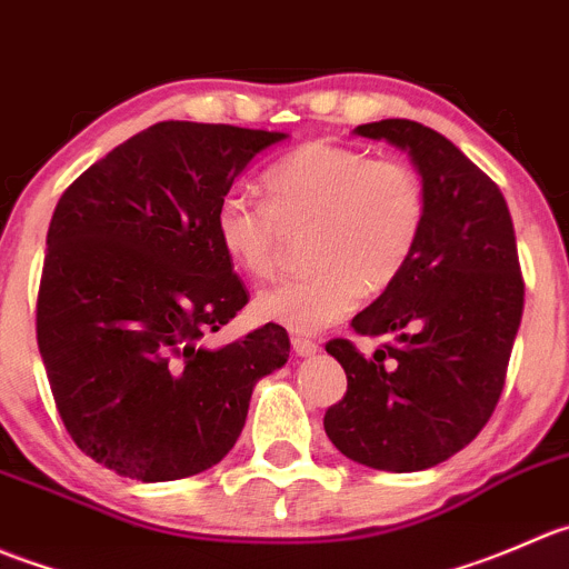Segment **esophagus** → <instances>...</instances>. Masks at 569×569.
I'll return each instance as SVG.
<instances>
[{
	"mask_svg": "<svg viewBox=\"0 0 569 569\" xmlns=\"http://www.w3.org/2000/svg\"><path fill=\"white\" fill-rule=\"evenodd\" d=\"M292 351L298 353V357H315V353L320 351V346L315 340H309V337H301V335H296L292 337Z\"/></svg>",
	"mask_w": 569,
	"mask_h": 569,
	"instance_id": "34e87169",
	"label": "esophagus"
}]
</instances>
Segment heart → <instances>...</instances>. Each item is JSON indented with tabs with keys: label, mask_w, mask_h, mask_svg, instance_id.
<instances>
[{
	"label": "heart",
	"mask_w": 569,
	"mask_h": 569,
	"mask_svg": "<svg viewBox=\"0 0 569 569\" xmlns=\"http://www.w3.org/2000/svg\"><path fill=\"white\" fill-rule=\"evenodd\" d=\"M268 201L240 190L221 196L212 232L227 260L251 279H271L282 232L312 223L307 277L254 298V315L298 335L348 318L368 290H385L409 266L429 218L426 182L403 160H376L353 146L312 140L266 173Z\"/></svg>",
	"instance_id": "1"
}]
</instances>
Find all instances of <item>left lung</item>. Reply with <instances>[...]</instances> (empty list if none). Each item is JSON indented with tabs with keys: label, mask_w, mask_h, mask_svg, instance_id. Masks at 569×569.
<instances>
[{
	"label": "left lung",
	"mask_w": 569,
	"mask_h": 569,
	"mask_svg": "<svg viewBox=\"0 0 569 569\" xmlns=\"http://www.w3.org/2000/svg\"><path fill=\"white\" fill-rule=\"evenodd\" d=\"M357 134L409 151L429 218L401 277L351 320L357 335L396 342L370 359L351 340L326 342L348 390L323 429L353 462L415 473L462 451L492 418L526 284L503 193L446 134L409 118L362 123Z\"/></svg>",
	"instance_id": "left-lung-1"
}]
</instances>
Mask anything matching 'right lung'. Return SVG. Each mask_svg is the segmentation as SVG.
I'll list each match as a JSON object with an SVG mask.
<instances>
[{"mask_svg":"<svg viewBox=\"0 0 569 569\" xmlns=\"http://www.w3.org/2000/svg\"><path fill=\"white\" fill-rule=\"evenodd\" d=\"M284 132L160 121L74 179L47 234L36 335L71 440L107 470L173 481L221 462L257 379L290 337L266 323L223 348L249 290L212 216L234 177Z\"/></svg>","mask_w":569,"mask_h":569,"instance_id":"right-lung-1","label":"right lung"}]
</instances>
